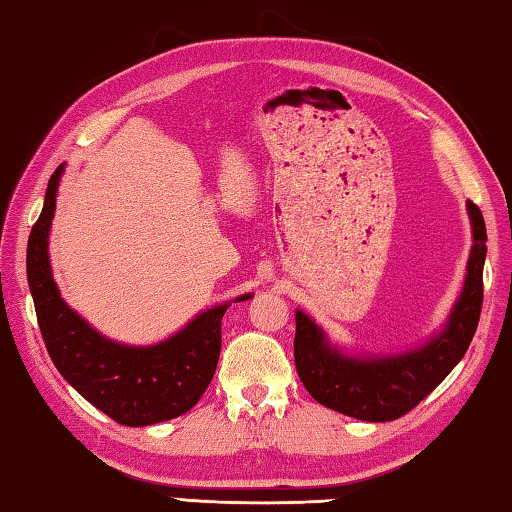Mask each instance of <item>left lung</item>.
I'll list each match as a JSON object with an SVG mask.
<instances>
[{
	"mask_svg": "<svg viewBox=\"0 0 512 512\" xmlns=\"http://www.w3.org/2000/svg\"><path fill=\"white\" fill-rule=\"evenodd\" d=\"M474 245L461 297L443 333L402 355L348 357L339 353L315 321L297 310L294 364L303 387L321 405L369 423H387L409 414L441 384L468 351L479 326L486 263V222L468 202Z\"/></svg>",
	"mask_w": 512,
	"mask_h": 512,
	"instance_id": "8db88e82",
	"label": "left lung"
}]
</instances>
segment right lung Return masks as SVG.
I'll list each match as a JSON object with an SVG mask.
<instances>
[{"label":"right lung","instance_id":"1","mask_svg":"<svg viewBox=\"0 0 512 512\" xmlns=\"http://www.w3.org/2000/svg\"><path fill=\"white\" fill-rule=\"evenodd\" d=\"M62 170L60 164L49 179L42 213L26 247V276L51 362L80 396L119 425L146 427L182 416L213 380L229 303L204 310L155 346H125L96 333L62 301L51 276L47 247ZM245 299L251 294L236 301Z\"/></svg>","mask_w":512,"mask_h":512}]
</instances>
